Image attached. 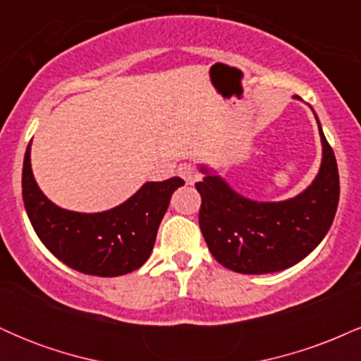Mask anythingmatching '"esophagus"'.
<instances>
[{
    "label": "esophagus",
    "mask_w": 361,
    "mask_h": 361,
    "mask_svg": "<svg viewBox=\"0 0 361 361\" xmlns=\"http://www.w3.org/2000/svg\"><path fill=\"white\" fill-rule=\"evenodd\" d=\"M176 173L183 178L188 185H193L195 181H198V178H200V173L197 171V168H195V164L192 163H181L180 166H178Z\"/></svg>",
    "instance_id": "1"
}]
</instances>
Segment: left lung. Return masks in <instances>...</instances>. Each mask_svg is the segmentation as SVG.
I'll use <instances>...</instances> for the list:
<instances>
[{"label":"left lung","mask_w":361,"mask_h":361,"mask_svg":"<svg viewBox=\"0 0 361 361\" xmlns=\"http://www.w3.org/2000/svg\"><path fill=\"white\" fill-rule=\"evenodd\" d=\"M317 118V117H316ZM322 164L305 192L276 204L244 198L219 176L195 183L202 205L198 224L210 252L222 267L244 275L281 271L304 259L324 239L336 215V157L317 120ZM202 171L209 173L205 168Z\"/></svg>","instance_id":"left-lung-1"}]
</instances>
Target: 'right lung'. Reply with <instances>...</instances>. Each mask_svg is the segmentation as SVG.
Segmentation results:
<instances>
[{
    "label": "right lung",
    "mask_w": 361,
    "mask_h": 361,
    "mask_svg": "<svg viewBox=\"0 0 361 361\" xmlns=\"http://www.w3.org/2000/svg\"><path fill=\"white\" fill-rule=\"evenodd\" d=\"M181 178L149 181L127 202L100 214H80L54 205L37 186L30 168V144L23 159L22 193L32 227L44 246L73 270L94 276H118L146 263L157 227Z\"/></svg>",
    "instance_id": "1"
}]
</instances>
